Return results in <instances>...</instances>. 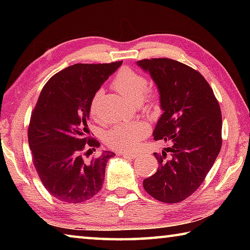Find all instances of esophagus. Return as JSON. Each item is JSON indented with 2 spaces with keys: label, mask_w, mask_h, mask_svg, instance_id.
<instances>
[{
  "label": "esophagus",
  "mask_w": 250,
  "mask_h": 250,
  "mask_svg": "<svg viewBox=\"0 0 250 250\" xmlns=\"http://www.w3.org/2000/svg\"><path fill=\"white\" fill-rule=\"evenodd\" d=\"M122 156H125V158H128V159H135L138 156V153H134V152H121L120 153Z\"/></svg>",
  "instance_id": "34e87169"
}]
</instances>
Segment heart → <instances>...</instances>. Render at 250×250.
Here are the masks:
<instances>
[{
	"instance_id": "1",
	"label": "heart",
	"mask_w": 250,
	"mask_h": 250,
	"mask_svg": "<svg viewBox=\"0 0 250 250\" xmlns=\"http://www.w3.org/2000/svg\"><path fill=\"white\" fill-rule=\"evenodd\" d=\"M147 79L146 76L138 73L133 69L124 68L117 74L113 87L125 97L126 100L134 104H141V101L147 97V101L151 107L158 105V96L155 94L146 95ZM104 90L100 89L95 94L90 104V115L95 119L99 118L98 105ZM149 132V126L142 122L132 125H116L110 129L105 134V142L113 150L117 151H131L138 146L139 143Z\"/></svg>"
}]
</instances>
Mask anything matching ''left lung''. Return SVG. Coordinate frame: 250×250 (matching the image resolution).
<instances>
[{
    "label": "left lung",
    "instance_id": "left-lung-1",
    "mask_svg": "<svg viewBox=\"0 0 250 250\" xmlns=\"http://www.w3.org/2000/svg\"><path fill=\"white\" fill-rule=\"evenodd\" d=\"M160 94L163 110L156 124L155 141L170 142L153 153L158 171L143 181L155 200L179 203L200 188L222 147V112L213 89L191 67L168 58L142 59Z\"/></svg>",
    "mask_w": 250,
    "mask_h": 250
}]
</instances>
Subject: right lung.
Here are the masks:
<instances>
[{"instance_id": "obj_1", "label": "right lung", "mask_w": 250, "mask_h": 250, "mask_svg": "<svg viewBox=\"0 0 250 250\" xmlns=\"http://www.w3.org/2000/svg\"><path fill=\"white\" fill-rule=\"evenodd\" d=\"M121 64L69 66L41 91L29 121L28 143L42 183L58 201L82 203L103 188L105 164L115 153L103 151L84 159L100 146L90 138L88 119L95 94Z\"/></svg>"}]
</instances>
